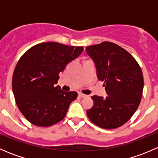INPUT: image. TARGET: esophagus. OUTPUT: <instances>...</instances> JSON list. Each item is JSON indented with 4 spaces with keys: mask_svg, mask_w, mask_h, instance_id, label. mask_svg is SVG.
<instances>
[{
    "mask_svg": "<svg viewBox=\"0 0 158 158\" xmlns=\"http://www.w3.org/2000/svg\"><path fill=\"white\" fill-rule=\"evenodd\" d=\"M79 96H80V97H82V98H85V97L88 96V95H85V94L82 93V92H79Z\"/></svg>",
    "mask_w": 158,
    "mask_h": 158,
    "instance_id": "obj_1",
    "label": "esophagus"
}]
</instances>
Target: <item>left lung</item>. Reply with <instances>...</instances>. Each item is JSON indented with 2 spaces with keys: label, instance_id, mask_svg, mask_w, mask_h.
Listing matches in <instances>:
<instances>
[{
  "label": "left lung",
  "instance_id": "left-lung-1",
  "mask_svg": "<svg viewBox=\"0 0 158 158\" xmlns=\"http://www.w3.org/2000/svg\"><path fill=\"white\" fill-rule=\"evenodd\" d=\"M85 51L108 95L92 96L94 105L87 115L102 128H118L131 118L141 102L144 88L141 67L128 51L111 42L89 46Z\"/></svg>",
  "mask_w": 158,
  "mask_h": 158
}]
</instances>
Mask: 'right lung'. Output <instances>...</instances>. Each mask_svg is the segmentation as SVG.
<instances>
[{
    "label": "right lung",
    "mask_w": 158,
    "mask_h": 158,
    "mask_svg": "<svg viewBox=\"0 0 158 158\" xmlns=\"http://www.w3.org/2000/svg\"><path fill=\"white\" fill-rule=\"evenodd\" d=\"M83 51L56 42L36 44L19 60L12 89L19 110L33 125L49 127L63 120L76 92H64L56 84L59 74Z\"/></svg>",
    "instance_id": "right-lung-1"
}]
</instances>
